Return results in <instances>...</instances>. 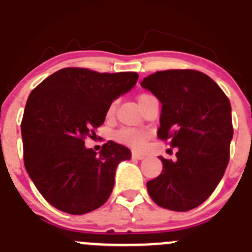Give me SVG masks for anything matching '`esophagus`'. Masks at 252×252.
I'll list each match as a JSON object with an SVG mask.
<instances>
[{"label": "esophagus", "instance_id": "obj_1", "mask_svg": "<svg viewBox=\"0 0 252 252\" xmlns=\"http://www.w3.org/2000/svg\"><path fill=\"white\" fill-rule=\"evenodd\" d=\"M131 156H133V158H136V160H144V158H146L145 154L138 153V151H133V153H131Z\"/></svg>", "mask_w": 252, "mask_h": 252}]
</instances>
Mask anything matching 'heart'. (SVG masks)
Listing matches in <instances>:
<instances>
[{
    "label": "heart",
    "mask_w": 252,
    "mask_h": 252,
    "mask_svg": "<svg viewBox=\"0 0 252 252\" xmlns=\"http://www.w3.org/2000/svg\"><path fill=\"white\" fill-rule=\"evenodd\" d=\"M150 96L148 94H143L139 96V101H141L145 97ZM114 113V103H112L109 106L108 111H107V117H112ZM116 139L121 143L126 144V145L131 146V148H143L145 145L146 140H148V133L141 129H135V128H124L121 129L119 131H117Z\"/></svg>",
    "instance_id": "obj_1"
}]
</instances>
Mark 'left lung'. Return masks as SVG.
Returning a JSON list of instances; mask_svg holds the SVG:
<instances>
[{"label":"left lung","instance_id":"left-lung-1","mask_svg":"<svg viewBox=\"0 0 252 252\" xmlns=\"http://www.w3.org/2000/svg\"><path fill=\"white\" fill-rule=\"evenodd\" d=\"M162 104L158 136L170 139L177 160L162 162V172L146 183L158 206L187 212L216 189L229 162L233 139L231 106L220 87L196 70L158 71L141 81Z\"/></svg>","mask_w":252,"mask_h":252}]
</instances>
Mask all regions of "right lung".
Wrapping results in <instances>:
<instances>
[{
	"instance_id": "obj_1",
	"label": "right lung",
	"mask_w": 252,
	"mask_h": 252,
	"mask_svg": "<svg viewBox=\"0 0 252 252\" xmlns=\"http://www.w3.org/2000/svg\"><path fill=\"white\" fill-rule=\"evenodd\" d=\"M138 77L66 67L31 92L21 126L24 166L56 209L80 216L109 198L117 166L130 158V150L109 140L97 154L85 146V138L96 136L112 102L130 91Z\"/></svg>"
}]
</instances>
